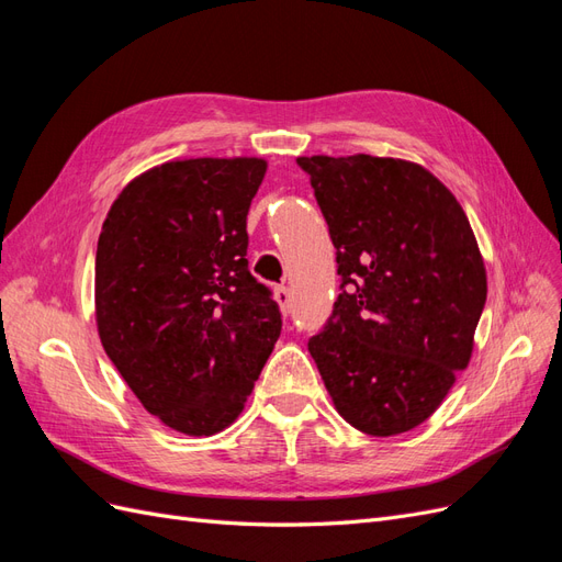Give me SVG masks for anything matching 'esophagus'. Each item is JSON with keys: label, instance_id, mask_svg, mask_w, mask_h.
<instances>
[{"label": "esophagus", "instance_id": "1", "mask_svg": "<svg viewBox=\"0 0 562 562\" xmlns=\"http://www.w3.org/2000/svg\"><path fill=\"white\" fill-rule=\"evenodd\" d=\"M274 300L279 302V310H281L283 314H291V307H293V293H291V288L279 285L277 291H274Z\"/></svg>", "mask_w": 562, "mask_h": 562}]
</instances>
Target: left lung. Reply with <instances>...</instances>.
<instances>
[{
	"label": "left lung",
	"mask_w": 562,
	"mask_h": 562,
	"mask_svg": "<svg viewBox=\"0 0 562 562\" xmlns=\"http://www.w3.org/2000/svg\"><path fill=\"white\" fill-rule=\"evenodd\" d=\"M337 248V295L310 339L353 429L396 436L429 419L471 361L487 297L469 217L427 168L391 157H297Z\"/></svg>",
	"instance_id": "left-lung-1"
}]
</instances>
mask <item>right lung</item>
Segmentation results:
<instances>
[{
  "label": "right lung",
  "instance_id": "add662e5",
  "mask_svg": "<svg viewBox=\"0 0 562 562\" xmlns=\"http://www.w3.org/2000/svg\"><path fill=\"white\" fill-rule=\"evenodd\" d=\"M265 173L258 157L166 161L124 187L100 232V342L145 411L184 436L241 415L281 335L246 260Z\"/></svg>",
  "mask_w": 562,
  "mask_h": 562
}]
</instances>
